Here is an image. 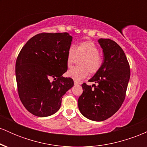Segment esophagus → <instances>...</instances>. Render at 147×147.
I'll return each instance as SVG.
<instances>
[{
  "label": "esophagus",
  "mask_w": 147,
  "mask_h": 147,
  "mask_svg": "<svg viewBox=\"0 0 147 147\" xmlns=\"http://www.w3.org/2000/svg\"><path fill=\"white\" fill-rule=\"evenodd\" d=\"M79 84V82H77V81H74V84H75V85H78Z\"/></svg>",
  "instance_id": "34e87169"
}]
</instances>
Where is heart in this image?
<instances>
[{"label":"heart","mask_w":147,"mask_h":147,"mask_svg":"<svg viewBox=\"0 0 147 147\" xmlns=\"http://www.w3.org/2000/svg\"><path fill=\"white\" fill-rule=\"evenodd\" d=\"M99 48L94 42L85 41L81 42L75 47L70 46L67 54V66L71 68L77 59H80L79 66L70 69L67 72V76L75 81H80L87 77L97 74L102 68L103 58L99 53Z\"/></svg>","instance_id":"1"}]
</instances>
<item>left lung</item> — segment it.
Listing matches in <instances>:
<instances>
[{
	"label": "left lung",
	"mask_w": 147,
	"mask_h": 147,
	"mask_svg": "<svg viewBox=\"0 0 147 147\" xmlns=\"http://www.w3.org/2000/svg\"><path fill=\"white\" fill-rule=\"evenodd\" d=\"M98 41L104 52L102 67L89 80L96 85H82L83 93L79 97L78 106L84 117L99 122L111 117L121 107L131 70L125 53L116 42L109 38Z\"/></svg>",
	"instance_id": "8db88e82"
}]
</instances>
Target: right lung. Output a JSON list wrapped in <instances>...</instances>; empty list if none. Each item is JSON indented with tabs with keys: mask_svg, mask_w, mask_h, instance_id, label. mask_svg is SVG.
I'll use <instances>...</instances> for the list:
<instances>
[{
	"mask_svg": "<svg viewBox=\"0 0 147 147\" xmlns=\"http://www.w3.org/2000/svg\"><path fill=\"white\" fill-rule=\"evenodd\" d=\"M72 39L67 32H42L32 37L18 54V96L34 115L47 117L57 112L63 96L73 86V79L62 76L68 70L67 54Z\"/></svg>",
	"mask_w": 147,
	"mask_h": 147,
	"instance_id": "right-lung-1",
	"label": "right lung"
}]
</instances>
